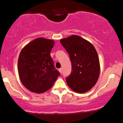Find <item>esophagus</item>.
Returning a JSON list of instances; mask_svg holds the SVG:
<instances>
[{"label":"esophagus","instance_id":"1","mask_svg":"<svg viewBox=\"0 0 123 123\" xmlns=\"http://www.w3.org/2000/svg\"><path fill=\"white\" fill-rule=\"evenodd\" d=\"M59 72H60L62 74V68H60V69H59Z\"/></svg>","mask_w":123,"mask_h":123}]
</instances>
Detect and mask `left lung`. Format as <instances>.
<instances>
[{"label":"left lung","mask_w":123,"mask_h":123,"mask_svg":"<svg viewBox=\"0 0 123 123\" xmlns=\"http://www.w3.org/2000/svg\"><path fill=\"white\" fill-rule=\"evenodd\" d=\"M69 54L72 72L66 78L72 90L82 93L88 92L98 81L100 74L99 57L94 46L82 37L72 35L60 40Z\"/></svg>","instance_id":"left-lung-1"}]
</instances>
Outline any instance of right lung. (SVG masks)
Wrapping results in <instances>:
<instances>
[{"instance_id": "1", "label": "right lung", "mask_w": 123, "mask_h": 123, "mask_svg": "<svg viewBox=\"0 0 123 123\" xmlns=\"http://www.w3.org/2000/svg\"><path fill=\"white\" fill-rule=\"evenodd\" d=\"M54 45L53 40L39 37L21 51L18 75L23 86L30 92L41 93L48 90L60 75L50 55Z\"/></svg>"}]
</instances>
